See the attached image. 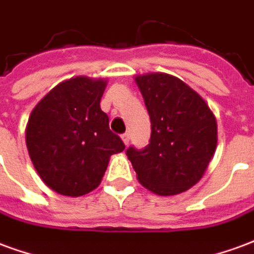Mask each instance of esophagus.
<instances>
[{"instance_id":"esophagus-1","label":"esophagus","mask_w":254,"mask_h":254,"mask_svg":"<svg viewBox=\"0 0 254 254\" xmlns=\"http://www.w3.org/2000/svg\"><path fill=\"white\" fill-rule=\"evenodd\" d=\"M121 138L122 141L125 143V145H127V144H129V140H130V136H129V133H124L121 136Z\"/></svg>"}]
</instances>
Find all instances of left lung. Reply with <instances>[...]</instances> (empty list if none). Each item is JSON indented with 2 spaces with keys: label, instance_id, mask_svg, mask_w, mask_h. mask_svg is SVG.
<instances>
[{
  "label": "left lung",
  "instance_id": "8db88e82",
  "mask_svg": "<svg viewBox=\"0 0 254 254\" xmlns=\"http://www.w3.org/2000/svg\"><path fill=\"white\" fill-rule=\"evenodd\" d=\"M151 118L143 149L129 147L138 182L159 196H174L201 180L218 143L216 118L196 91L167 73L134 77Z\"/></svg>",
  "mask_w": 254,
  "mask_h": 254
}]
</instances>
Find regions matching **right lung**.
<instances>
[{
	"label": "right lung",
	"mask_w": 254,
	"mask_h": 254,
	"mask_svg": "<svg viewBox=\"0 0 254 254\" xmlns=\"http://www.w3.org/2000/svg\"><path fill=\"white\" fill-rule=\"evenodd\" d=\"M107 81L69 78L35 106L25 143L42 181L63 196L87 194L102 181L110 156L125 149L100 109Z\"/></svg>",
	"instance_id": "1"
}]
</instances>
